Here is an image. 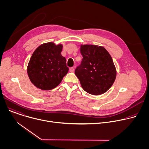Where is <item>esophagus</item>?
<instances>
[{
    "label": "esophagus",
    "mask_w": 149,
    "mask_h": 149,
    "mask_svg": "<svg viewBox=\"0 0 149 149\" xmlns=\"http://www.w3.org/2000/svg\"><path fill=\"white\" fill-rule=\"evenodd\" d=\"M70 71L71 72H74V67H71L70 68Z\"/></svg>",
    "instance_id": "esophagus-1"
}]
</instances>
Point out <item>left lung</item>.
Wrapping results in <instances>:
<instances>
[{"mask_svg":"<svg viewBox=\"0 0 149 149\" xmlns=\"http://www.w3.org/2000/svg\"><path fill=\"white\" fill-rule=\"evenodd\" d=\"M81 63L75 70L83 90L95 95L107 91L116 79L117 71L113 59L103 47L81 45Z\"/></svg>","mask_w":149,"mask_h":149,"instance_id":"obj_1","label":"left lung"}]
</instances>
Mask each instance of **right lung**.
<instances>
[{
  "mask_svg": "<svg viewBox=\"0 0 149 149\" xmlns=\"http://www.w3.org/2000/svg\"><path fill=\"white\" fill-rule=\"evenodd\" d=\"M63 45L47 42L33 52L27 67L31 82L42 90L56 87L68 72L66 59L61 55Z\"/></svg>",
  "mask_w": 149,
  "mask_h": 149,
  "instance_id": "right-lung-1",
  "label": "right lung"
}]
</instances>
